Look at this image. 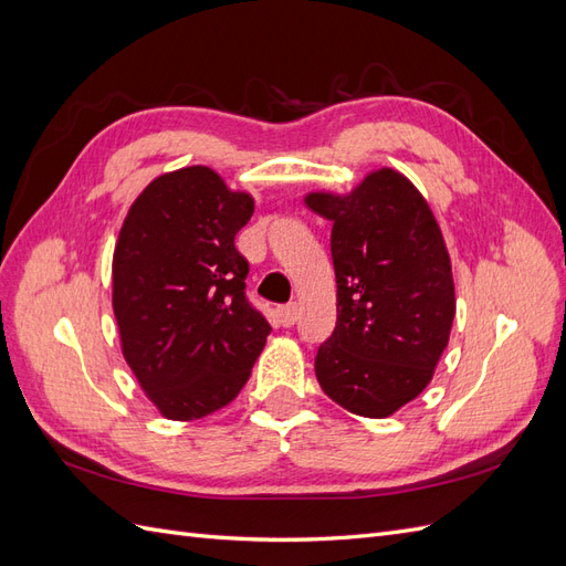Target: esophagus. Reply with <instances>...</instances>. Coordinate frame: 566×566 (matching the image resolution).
<instances>
[{"label": "esophagus", "mask_w": 566, "mask_h": 566, "mask_svg": "<svg viewBox=\"0 0 566 566\" xmlns=\"http://www.w3.org/2000/svg\"><path fill=\"white\" fill-rule=\"evenodd\" d=\"M276 318L281 325H285V328H290V325H295L297 318H300V310L297 304H285V306H279L276 310Z\"/></svg>", "instance_id": "obj_1"}]
</instances>
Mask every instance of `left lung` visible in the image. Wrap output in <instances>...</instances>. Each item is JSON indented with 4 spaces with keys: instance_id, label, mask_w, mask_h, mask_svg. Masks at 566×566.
<instances>
[{
    "instance_id": "left-lung-1",
    "label": "left lung",
    "mask_w": 566,
    "mask_h": 566,
    "mask_svg": "<svg viewBox=\"0 0 566 566\" xmlns=\"http://www.w3.org/2000/svg\"><path fill=\"white\" fill-rule=\"evenodd\" d=\"M333 221L337 323L316 354L328 397L364 418H389L430 385L455 316L451 256L418 188L391 167L349 193L312 191Z\"/></svg>"
}]
</instances>
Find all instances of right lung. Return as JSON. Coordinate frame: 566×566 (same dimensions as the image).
I'll use <instances>...</instances> for the list:
<instances>
[{"mask_svg": "<svg viewBox=\"0 0 566 566\" xmlns=\"http://www.w3.org/2000/svg\"><path fill=\"white\" fill-rule=\"evenodd\" d=\"M254 212L214 169L181 167L132 202L113 252V314L123 356L169 420L229 406L271 325L245 300L248 260L233 238Z\"/></svg>", "mask_w": 566, "mask_h": 566, "instance_id": "right-lung-1", "label": "right lung"}]
</instances>
